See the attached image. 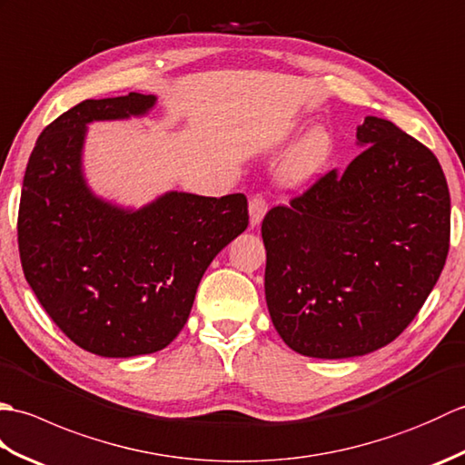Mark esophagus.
I'll return each instance as SVG.
<instances>
[{"mask_svg": "<svg viewBox=\"0 0 465 465\" xmlns=\"http://www.w3.org/2000/svg\"><path fill=\"white\" fill-rule=\"evenodd\" d=\"M265 212H268V202L263 200V195H253L250 200V223L253 227L260 225Z\"/></svg>", "mask_w": 465, "mask_h": 465, "instance_id": "34e87169", "label": "esophagus"}]
</instances>
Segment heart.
<instances>
[{"label":"heart","instance_id":"heart-1","mask_svg":"<svg viewBox=\"0 0 465 465\" xmlns=\"http://www.w3.org/2000/svg\"><path fill=\"white\" fill-rule=\"evenodd\" d=\"M333 155V137L323 127H313L285 157L282 180L288 185H303L320 175Z\"/></svg>","mask_w":465,"mask_h":465}]
</instances>
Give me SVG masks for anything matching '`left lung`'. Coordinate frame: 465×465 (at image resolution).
I'll list each match as a JSON object with an SVG mask.
<instances>
[{
	"instance_id": "8db88e82",
	"label": "left lung",
	"mask_w": 465,
	"mask_h": 465,
	"mask_svg": "<svg viewBox=\"0 0 465 465\" xmlns=\"http://www.w3.org/2000/svg\"><path fill=\"white\" fill-rule=\"evenodd\" d=\"M340 173L265 213V302L293 351L341 360L393 341L421 310L450 250L438 157L381 117Z\"/></svg>"
}]
</instances>
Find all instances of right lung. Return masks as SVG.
I'll list each match as a JSON object with an SVG mask.
<instances>
[{
	"mask_svg": "<svg viewBox=\"0 0 465 465\" xmlns=\"http://www.w3.org/2000/svg\"><path fill=\"white\" fill-rule=\"evenodd\" d=\"M155 95L85 100L49 124L25 167L17 215L24 275L49 318L82 350L134 358L182 331L207 265L248 227L243 193L167 192L140 210L85 183L87 124L145 115Z\"/></svg>",
	"mask_w": 465,
	"mask_h": 465,
	"instance_id": "add662e5",
	"label": "right lung"
}]
</instances>
